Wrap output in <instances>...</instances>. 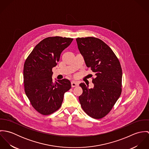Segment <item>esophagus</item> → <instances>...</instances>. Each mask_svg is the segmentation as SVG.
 I'll return each instance as SVG.
<instances>
[{
	"instance_id": "34e87169",
	"label": "esophagus",
	"mask_w": 149,
	"mask_h": 149,
	"mask_svg": "<svg viewBox=\"0 0 149 149\" xmlns=\"http://www.w3.org/2000/svg\"><path fill=\"white\" fill-rule=\"evenodd\" d=\"M78 85H79V83H78L77 81H72V83H71L72 87H74V86H77Z\"/></svg>"
}]
</instances>
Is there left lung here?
I'll list each match as a JSON object with an SVG mask.
<instances>
[{"mask_svg": "<svg viewBox=\"0 0 149 149\" xmlns=\"http://www.w3.org/2000/svg\"><path fill=\"white\" fill-rule=\"evenodd\" d=\"M78 49L86 66L95 74L94 86L89 89L80 84L83 93L79 99L85 113L94 119L104 117L111 110L122 92V70L112 49L99 38L76 39Z\"/></svg>", "mask_w": 149, "mask_h": 149, "instance_id": "obj_1", "label": "left lung"}]
</instances>
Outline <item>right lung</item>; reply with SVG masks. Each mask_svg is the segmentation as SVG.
Here are the masks:
<instances>
[{"label":"right lung","instance_id":"1","mask_svg":"<svg viewBox=\"0 0 149 149\" xmlns=\"http://www.w3.org/2000/svg\"><path fill=\"white\" fill-rule=\"evenodd\" d=\"M73 38L54 37L43 39L33 49L23 69L24 91L32 106L40 113L50 115L61 106L65 92L71 88L66 79L52 80V68Z\"/></svg>","mask_w":149,"mask_h":149}]
</instances>
